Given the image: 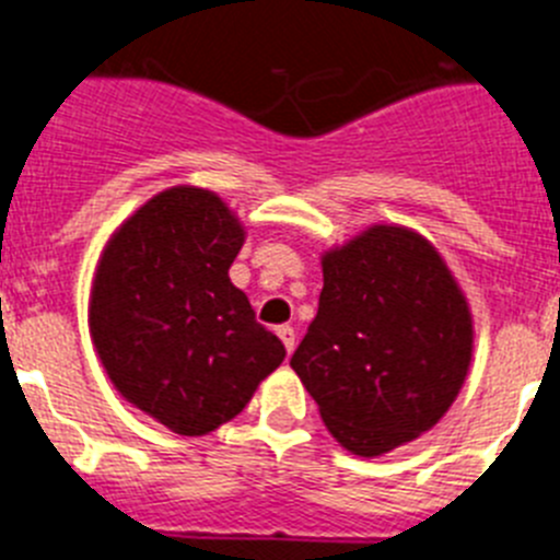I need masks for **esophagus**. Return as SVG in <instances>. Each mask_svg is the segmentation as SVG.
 <instances>
[{
  "label": "esophagus",
  "mask_w": 560,
  "mask_h": 560,
  "mask_svg": "<svg viewBox=\"0 0 560 560\" xmlns=\"http://www.w3.org/2000/svg\"><path fill=\"white\" fill-rule=\"evenodd\" d=\"M276 335L281 337L284 349L292 354V349H295V329H292V326H279V329H276Z\"/></svg>",
  "instance_id": "34e87169"
}]
</instances>
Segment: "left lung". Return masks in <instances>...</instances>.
Wrapping results in <instances>:
<instances>
[{
  "instance_id": "8db88e82",
  "label": "left lung",
  "mask_w": 560,
  "mask_h": 560,
  "mask_svg": "<svg viewBox=\"0 0 560 560\" xmlns=\"http://www.w3.org/2000/svg\"><path fill=\"white\" fill-rule=\"evenodd\" d=\"M471 362V315L441 254L374 225L324 256L317 315L292 371L349 452L376 457L450 410Z\"/></svg>"
}]
</instances>
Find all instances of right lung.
Returning <instances> with one entry per match:
<instances>
[{
	"instance_id": "1",
	"label": "right lung",
	"mask_w": 560,
	"mask_h": 560,
	"mask_svg": "<svg viewBox=\"0 0 560 560\" xmlns=\"http://www.w3.org/2000/svg\"><path fill=\"white\" fill-rule=\"evenodd\" d=\"M243 225L218 195L175 186L110 236L92 287L94 346L130 405L178 435L243 412L284 346L229 279Z\"/></svg>"
}]
</instances>
